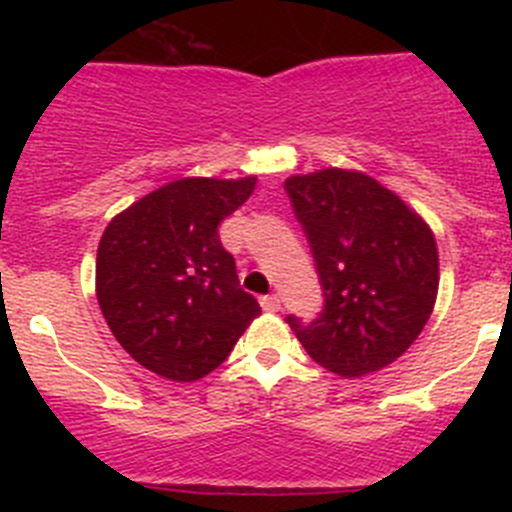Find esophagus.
Here are the masks:
<instances>
[{"instance_id": "obj_1", "label": "esophagus", "mask_w": 512, "mask_h": 512, "mask_svg": "<svg viewBox=\"0 0 512 512\" xmlns=\"http://www.w3.org/2000/svg\"><path fill=\"white\" fill-rule=\"evenodd\" d=\"M260 304H262V309H265V312H280V297H277V294H265V297L260 299Z\"/></svg>"}]
</instances>
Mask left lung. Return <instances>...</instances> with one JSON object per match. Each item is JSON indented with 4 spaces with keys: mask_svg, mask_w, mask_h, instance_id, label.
Returning a JSON list of instances; mask_svg holds the SVG:
<instances>
[{
    "mask_svg": "<svg viewBox=\"0 0 512 512\" xmlns=\"http://www.w3.org/2000/svg\"><path fill=\"white\" fill-rule=\"evenodd\" d=\"M285 190L324 289L314 322L287 324L307 354L339 376L399 359L426 327L438 294V247L426 220L359 170L292 175Z\"/></svg>",
    "mask_w": 512,
    "mask_h": 512,
    "instance_id": "left-lung-1",
    "label": "left lung"
}]
</instances>
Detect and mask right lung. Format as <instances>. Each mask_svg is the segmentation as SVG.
<instances>
[{
  "label": "right lung",
  "instance_id": "add662e5",
  "mask_svg": "<svg viewBox=\"0 0 512 512\" xmlns=\"http://www.w3.org/2000/svg\"><path fill=\"white\" fill-rule=\"evenodd\" d=\"M257 178H180L118 213L96 252V297L113 337L170 381L218 369L260 304L240 287L218 225Z\"/></svg>",
  "mask_w": 512,
  "mask_h": 512
}]
</instances>
